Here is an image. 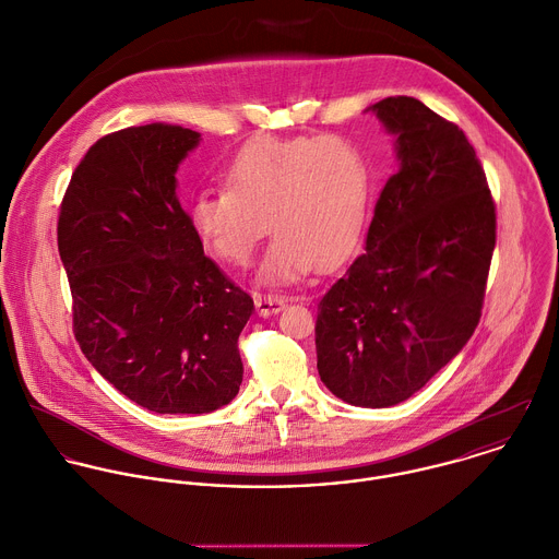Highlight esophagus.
Here are the masks:
<instances>
[{
  "instance_id": "esophagus-1",
  "label": "esophagus",
  "mask_w": 559,
  "mask_h": 559,
  "mask_svg": "<svg viewBox=\"0 0 559 559\" xmlns=\"http://www.w3.org/2000/svg\"><path fill=\"white\" fill-rule=\"evenodd\" d=\"M255 310L260 317H271V314H277L286 308V299L284 297H277V295H255Z\"/></svg>"
}]
</instances>
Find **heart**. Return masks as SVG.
Listing matches in <instances>:
<instances>
[{
  "instance_id": "1",
  "label": "heart",
  "mask_w": 559,
  "mask_h": 559,
  "mask_svg": "<svg viewBox=\"0 0 559 559\" xmlns=\"http://www.w3.org/2000/svg\"><path fill=\"white\" fill-rule=\"evenodd\" d=\"M225 186L190 201L188 221L203 247L229 266H247L271 229L262 284L330 271L358 247L371 207L373 177L365 153L338 135H262L227 164Z\"/></svg>"
}]
</instances>
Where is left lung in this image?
I'll use <instances>...</instances> for the list:
<instances>
[{"mask_svg": "<svg viewBox=\"0 0 559 559\" xmlns=\"http://www.w3.org/2000/svg\"><path fill=\"white\" fill-rule=\"evenodd\" d=\"M371 111L395 138L365 253L319 301L317 369L343 402L408 400L469 341L496 245V212L465 133L424 103L384 98Z\"/></svg>", "mask_w": 559, "mask_h": 559, "instance_id": "left-lung-1", "label": "left lung"}]
</instances>
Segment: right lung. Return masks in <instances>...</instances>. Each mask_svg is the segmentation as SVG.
Segmentation results:
<instances>
[{
  "mask_svg": "<svg viewBox=\"0 0 559 559\" xmlns=\"http://www.w3.org/2000/svg\"><path fill=\"white\" fill-rule=\"evenodd\" d=\"M199 144L201 133L164 122L98 140L59 216L76 341L153 413H212L242 382L238 336L253 299L203 253L177 197L179 164Z\"/></svg>",
  "mask_w": 559,
  "mask_h": 559,
  "instance_id": "1",
  "label": "right lung"
}]
</instances>
